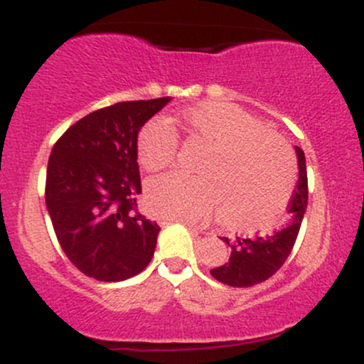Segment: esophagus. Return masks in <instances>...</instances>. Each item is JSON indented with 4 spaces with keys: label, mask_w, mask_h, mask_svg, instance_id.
Segmentation results:
<instances>
[{
    "label": "esophagus",
    "mask_w": 364,
    "mask_h": 364,
    "mask_svg": "<svg viewBox=\"0 0 364 364\" xmlns=\"http://www.w3.org/2000/svg\"><path fill=\"white\" fill-rule=\"evenodd\" d=\"M176 223H179V224H183V225H186V228L193 229V231H198V228H196V225H195L193 223H190V220H176Z\"/></svg>",
    "instance_id": "obj_1"
}]
</instances>
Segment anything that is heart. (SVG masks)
Returning <instances> with one entry per match:
<instances>
[{
    "instance_id": "obj_1",
    "label": "heart",
    "mask_w": 364,
    "mask_h": 364,
    "mask_svg": "<svg viewBox=\"0 0 364 364\" xmlns=\"http://www.w3.org/2000/svg\"><path fill=\"white\" fill-rule=\"evenodd\" d=\"M181 123L188 135L208 145L198 164L200 176L171 173L150 179L149 210L162 219L202 220L219 207L220 220L235 229L274 220L294 183V156L286 140L224 102L190 107ZM176 154L178 136L168 121L154 118L141 127L136 156L145 171L169 168Z\"/></svg>"
}]
</instances>
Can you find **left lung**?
<instances>
[{"instance_id": "1", "label": "left lung", "mask_w": 364, "mask_h": 364, "mask_svg": "<svg viewBox=\"0 0 364 364\" xmlns=\"http://www.w3.org/2000/svg\"><path fill=\"white\" fill-rule=\"evenodd\" d=\"M294 149L296 156H298L299 178L294 193L291 196L289 207H287L289 215H287L286 224L275 229L270 235L236 237L235 241L223 237L224 243H228L231 248V257L224 265L210 270L212 277L219 282L232 287L255 286V284H260L272 277L289 257L308 205L306 159H304L301 149Z\"/></svg>"}]
</instances>
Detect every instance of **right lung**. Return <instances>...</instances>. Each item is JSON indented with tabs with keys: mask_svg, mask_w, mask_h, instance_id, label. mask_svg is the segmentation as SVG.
I'll return each mask as SVG.
<instances>
[{
	"mask_svg": "<svg viewBox=\"0 0 364 364\" xmlns=\"http://www.w3.org/2000/svg\"><path fill=\"white\" fill-rule=\"evenodd\" d=\"M169 101L118 102L90 112L51 150L46 207L63 252L92 279L124 281L152 260L161 228L136 212V139Z\"/></svg>",
	"mask_w": 364,
	"mask_h": 364,
	"instance_id": "1",
	"label": "right lung"
}]
</instances>
